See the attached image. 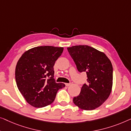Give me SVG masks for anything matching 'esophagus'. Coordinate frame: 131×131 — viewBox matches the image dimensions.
<instances>
[{"instance_id":"obj_1","label":"esophagus","mask_w":131,"mask_h":131,"mask_svg":"<svg viewBox=\"0 0 131 131\" xmlns=\"http://www.w3.org/2000/svg\"><path fill=\"white\" fill-rule=\"evenodd\" d=\"M71 84H72L71 83H66V84H65L66 86H70V85H71Z\"/></svg>"}]
</instances>
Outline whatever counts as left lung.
<instances>
[{
    "instance_id": "1",
    "label": "left lung",
    "mask_w": 131,
    "mask_h": 131,
    "mask_svg": "<svg viewBox=\"0 0 131 131\" xmlns=\"http://www.w3.org/2000/svg\"><path fill=\"white\" fill-rule=\"evenodd\" d=\"M79 72H86L87 84L73 102L81 109L92 110L108 98L113 86V67L106 54L86 45L68 47Z\"/></svg>"
}]
</instances>
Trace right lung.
Wrapping results in <instances>:
<instances>
[{
    "instance_id": "obj_1",
    "label": "right lung",
    "mask_w": 131,
    "mask_h": 131,
    "mask_svg": "<svg viewBox=\"0 0 131 131\" xmlns=\"http://www.w3.org/2000/svg\"><path fill=\"white\" fill-rule=\"evenodd\" d=\"M63 47L43 46L25 51L15 68L18 88L27 102L36 108L46 107L54 100L59 89L65 85L56 83L54 66Z\"/></svg>"
}]
</instances>
